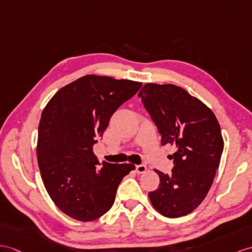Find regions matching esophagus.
Wrapping results in <instances>:
<instances>
[{
  "label": "esophagus",
  "instance_id": "1",
  "mask_svg": "<svg viewBox=\"0 0 252 252\" xmlns=\"http://www.w3.org/2000/svg\"><path fill=\"white\" fill-rule=\"evenodd\" d=\"M136 171H137V173H139V174L144 173L146 171V165L145 164H137L136 165Z\"/></svg>",
  "mask_w": 252,
  "mask_h": 252
}]
</instances>
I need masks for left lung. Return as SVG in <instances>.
<instances>
[{
    "label": "left lung",
    "mask_w": 252,
    "mask_h": 252,
    "mask_svg": "<svg viewBox=\"0 0 252 252\" xmlns=\"http://www.w3.org/2000/svg\"><path fill=\"white\" fill-rule=\"evenodd\" d=\"M139 97L161 134V144L175 145L172 173L155 170L160 184L149 192L152 205L164 217L195 210L210 190L223 151L220 125L212 110L173 84L147 83Z\"/></svg>",
    "instance_id": "left-lung-1"
}]
</instances>
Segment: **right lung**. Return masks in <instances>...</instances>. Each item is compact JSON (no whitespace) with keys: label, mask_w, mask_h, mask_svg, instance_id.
<instances>
[{"label":"right lung","mask_w":252,"mask_h":252,"mask_svg":"<svg viewBox=\"0 0 252 252\" xmlns=\"http://www.w3.org/2000/svg\"><path fill=\"white\" fill-rule=\"evenodd\" d=\"M142 83L88 75L65 85L47 103L38 126L37 160L50 198L67 216L93 221L112 207L131 163L98 161L93 146L112 114Z\"/></svg>","instance_id":"1"}]
</instances>
